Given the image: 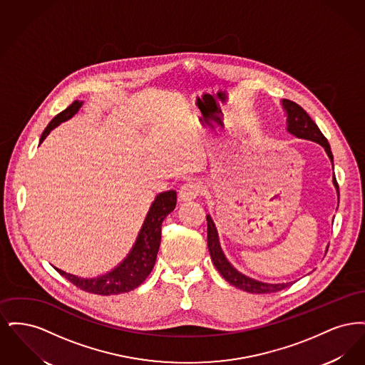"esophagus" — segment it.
<instances>
[{
	"label": "esophagus",
	"instance_id": "34e87169",
	"mask_svg": "<svg viewBox=\"0 0 365 365\" xmlns=\"http://www.w3.org/2000/svg\"><path fill=\"white\" fill-rule=\"evenodd\" d=\"M201 190H202L201 183H198L197 180L190 179V180H187V182L180 187L179 194H180V198H182L183 201H189V200L197 198V197L200 195Z\"/></svg>",
	"mask_w": 365,
	"mask_h": 365
}]
</instances>
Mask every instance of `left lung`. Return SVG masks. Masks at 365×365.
<instances>
[{
	"label": "left lung",
	"instance_id": "1",
	"mask_svg": "<svg viewBox=\"0 0 365 365\" xmlns=\"http://www.w3.org/2000/svg\"><path fill=\"white\" fill-rule=\"evenodd\" d=\"M282 105H283V108H284V110L287 113V131L290 134L295 135V137H298V138L309 139V140L320 143L326 149L327 155L330 157L331 163H332L334 157H332V153H331L330 143H329L327 138L322 134V131L319 130L317 124L311 119V116L299 105L295 104L294 101L283 100ZM332 182H334V186L336 187L338 195H339V190H338L339 187H338L335 176H334ZM207 220H208V235H207V240H208V249L210 257H212V261H213L216 269L220 272V275L226 279L230 284L241 289L243 292L253 293V294L275 293V292H280V290H283V289H286V287H289L292 284V283H279V284L262 283V282H259V280L247 278V277L242 275L241 272H238L226 260V257H225V255H223V252L220 249L219 240H217V232H216V227L213 225L210 216H207Z\"/></svg>",
	"mask_w": 365,
	"mask_h": 365
}]
</instances>
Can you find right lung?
Segmentation results:
<instances>
[{
  "instance_id": "right-lung-1",
  "label": "right lung",
  "mask_w": 365,
  "mask_h": 365,
  "mask_svg": "<svg viewBox=\"0 0 365 365\" xmlns=\"http://www.w3.org/2000/svg\"><path fill=\"white\" fill-rule=\"evenodd\" d=\"M82 106V101H73L63 112L56 115L52 122L48 124L45 131L42 133L41 142L48 137L54 127L61 122L71 119ZM176 205V191H164L158 194L149 209V213L140 228L137 242L133 250L127 256L122 264L110 271L109 274L100 278L83 279L75 275L67 274L61 269H57L60 275L68 279L72 284L79 287L81 290L98 295H112L127 293L140 286L142 282L149 277L156 262L157 252L161 241V225L163 220L173 212Z\"/></svg>"
}]
</instances>
